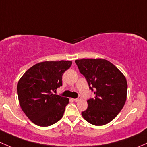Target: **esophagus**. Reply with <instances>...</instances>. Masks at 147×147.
I'll use <instances>...</instances> for the list:
<instances>
[{
	"label": "esophagus",
	"mask_w": 147,
	"mask_h": 147,
	"mask_svg": "<svg viewBox=\"0 0 147 147\" xmlns=\"http://www.w3.org/2000/svg\"><path fill=\"white\" fill-rule=\"evenodd\" d=\"M82 98L81 97H78L77 98H75V99H74V100H75V102H79V101L81 100Z\"/></svg>",
	"instance_id": "obj_1"
}]
</instances>
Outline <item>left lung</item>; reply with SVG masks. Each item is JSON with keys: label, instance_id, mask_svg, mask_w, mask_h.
<instances>
[{"label": "left lung", "instance_id": "obj_1", "mask_svg": "<svg viewBox=\"0 0 147 147\" xmlns=\"http://www.w3.org/2000/svg\"><path fill=\"white\" fill-rule=\"evenodd\" d=\"M80 72L86 79L95 98L87 100L88 107L82 112L83 118L94 125H104L115 118L127 98L125 77L112 63L102 59L75 61Z\"/></svg>", "mask_w": 147, "mask_h": 147}]
</instances>
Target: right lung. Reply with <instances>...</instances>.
Wrapping results in <instances>:
<instances>
[{"mask_svg":"<svg viewBox=\"0 0 147 147\" xmlns=\"http://www.w3.org/2000/svg\"><path fill=\"white\" fill-rule=\"evenodd\" d=\"M72 65L70 61H44L29 68L17 84V95L22 111L39 126L59 121L69 98L53 94L62 86V75Z\"/></svg>","mask_w":147,"mask_h":147,"instance_id":"obj_1","label":"right lung"}]
</instances>
